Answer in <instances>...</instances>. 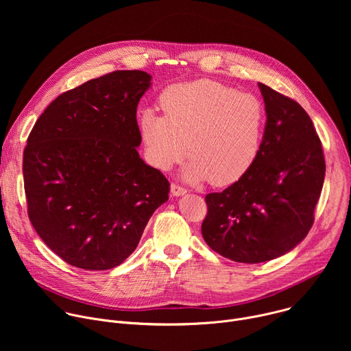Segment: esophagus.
Listing matches in <instances>:
<instances>
[{"mask_svg": "<svg viewBox=\"0 0 351 351\" xmlns=\"http://www.w3.org/2000/svg\"><path fill=\"white\" fill-rule=\"evenodd\" d=\"M171 193H172V195L179 197V195L186 194V193H187V190H186L184 187H182V186L176 184V183H172V184H171Z\"/></svg>", "mask_w": 351, "mask_h": 351, "instance_id": "obj_1", "label": "esophagus"}]
</instances>
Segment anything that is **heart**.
Here are the masks:
<instances>
[{
  "label": "heart",
  "mask_w": 351,
  "mask_h": 351,
  "mask_svg": "<svg viewBox=\"0 0 351 351\" xmlns=\"http://www.w3.org/2000/svg\"><path fill=\"white\" fill-rule=\"evenodd\" d=\"M164 115L145 110L138 119L148 162L168 171L191 156L190 182L228 186L254 167L263 148L267 111L261 99L233 87L195 80L168 87L160 97Z\"/></svg>",
  "instance_id": "1"
}]
</instances>
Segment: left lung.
<instances>
[{"label":"left lung","instance_id":"left-lung-1","mask_svg":"<svg viewBox=\"0 0 351 351\" xmlns=\"http://www.w3.org/2000/svg\"><path fill=\"white\" fill-rule=\"evenodd\" d=\"M267 128L261 153L243 179L206 195V243L225 258L258 264L302 241L314 223L325 158L314 123L294 99L258 83Z\"/></svg>","mask_w":351,"mask_h":351}]
</instances>
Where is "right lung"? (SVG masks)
<instances>
[{
    "instance_id": "right-lung-1",
    "label": "right lung",
    "mask_w": 351,
    "mask_h": 351,
    "mask_svg": "<svg viewBox=\"0 0 351 351\" xmlns=\"http://www.w3.org/2000/svg\"><path fill=\"white\" fill-rule=\"evenodd\" d=\"M152 76L115 71L58 95L23 153L29 219L69 265L106 271L137 247L169 194L168 179L138 156L136 111Z\"/></svg>"
}]
</instances>
